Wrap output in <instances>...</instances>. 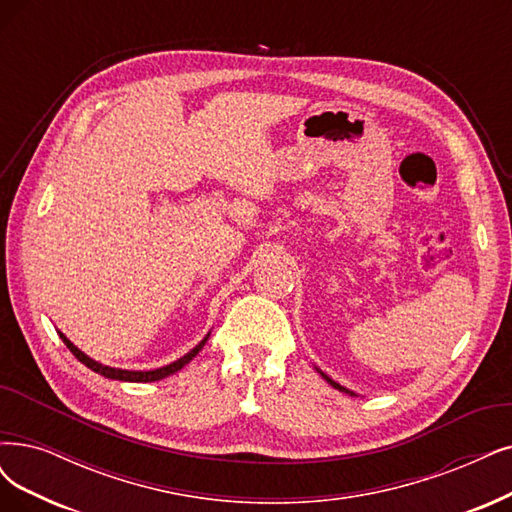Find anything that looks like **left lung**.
<instances>
[{
  "instance_id": "1",
  "label": "left lung",
  "mask_w": 512,
  "mask_h": 512,
  "mask_svg": "<svg viewBox=\"0 0 512 512\" xmlns=\"http://www.w3.org/2000/svg\"><path fill=\"white\" fill-rule=\"evenodd\" d=\"M316 371H318V373H320V377H323V380H325V382H327V384H331V386H333V388H335V390H339V392H346V394H350V396H358V394H356V392H352V390H348V388H344V386H342V384H337V382H335V380H331V377H329V375H327V373H325V371H320V369H318V367H316Z\"/></svg>"
}]
</instances>
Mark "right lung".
<instances>
[{
  "label": "right lung",
  "instance_id": "add662e5",
  "mask_svg": "<svg viewBox=\"0 0 512 512\" xmlns=\"http://www.w3.org/2000/svg\"><path fill=\"white\" fill-rule=\"evenodd\" d=\"M59 335H61V339H63V344L71 350V354L78 358L80 363H84L88 369H92L94 373H99V375H103V377H109V380H120V382H141V384H145V382H158V380H164V377H168V375H173V373H177V371H181L189 361H192V358L204 348V344L208 342V333L202 342L196 346V348H192L189 350L187 354H183L181 358H177L175 363H170V365H164V367H160V369H149V371H132V369H118V367H109V365H103V363H99V361H94V358H90L88 354H84L78 346H73L69 339L59 331Z\"/></svg>",
  "mask_w": 512,
  "mask_h": 512
}]
</instances>
